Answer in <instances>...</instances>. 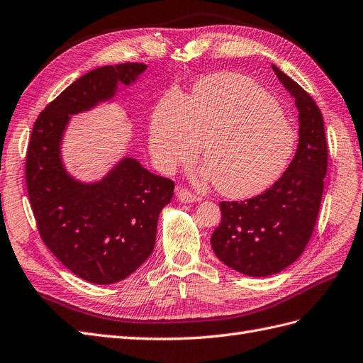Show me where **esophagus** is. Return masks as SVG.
<instances>
[{"label": "esophagus", "instance_id": "obj_1", "mask_svg": "<svg viewBox=\"0 0 363 363\" xmlns=\"http://www.w3.org/2000/svg\"><path fill=\"white\" fill-rule=\"evenodd\" d=\"M176 198H178L179 202H184V203H193L198 201V196H194L191 191H189L187 189H182V187L176 189Z\"/></svg>", "mask_w": 363, "mask_h": 363}]
</instances>
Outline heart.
Listing matches in <instances>:
<instances>
[{
    "mask_svg": "<svg viewBox=\"0 0 363 363\" xmlns=\"http://www.w3.org/2000/svg\"><path fill=\"white\" fill-rule=\"evenodd\" d=\"M202 179L233 199H246L274 185L286 172L296 132L272 96L234 72L201 80L190 97L170 94L150 120V153L164 173L198 158Z\"/></svg>",
    "mask_w": 363,
    "mask_h": 363,
    "instance_id": "1",
    "label": "heart"
}]
</instances>
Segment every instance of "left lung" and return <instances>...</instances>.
<instances>
[{"mask_svg": "<svg viewBox=\"0 0 363 363\" xmlns=\"http://www.w3.org/2000/svg\"><path fill=\"white\" fill-rule=\"evenodd\" d=\"M278 80L298 109L296 153L271 189L252 199L220 202L211 247L228 267L250 277L281 272L304 252L318 219L327 173L323 113L315 100L278 67Z\"/></svg>", "mask_w": 363, "mask_h": 363, "instance_id": "obj_1", "label": "left lung"}]
</instances>
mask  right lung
I'll return each mask as SVG.
<instances>
[{
  "instance_id": "right-lung-1",
  "label": "right lung",
  "mask_w": 363,
  "mask_h": 363,
  "mask_svg": "<svg viewBox=\"0 0 363 363\" xmlns=\"http://www.w3.org/2000/svg\"><path fill=\"white\" fill-rule=\"evenodd\" d=\"M146 68L129 62L86 72L39 113L28 143L26 179L39 234L62 264L94 284L118 283L147 260L174 182L132 157L99 181H79L62 144L71 116L113 101L118 86L129 88Z\"/></svg>"
}]
</instances>
